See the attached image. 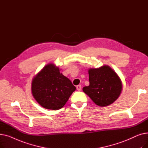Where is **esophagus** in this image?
<instances>
[{
  "instance_id": "obj_1",
  "label": "esophagus",
  "mask_w": 148,
  "mask_h": 148,
  "mask_svg": "<svg viewBox=\"0 0 148 148\" xmlns=\"http://www.w3.org/2000/svg\"><path fill=\"white\" fill-rule=\"evenodd\" d=\"M76 88H77V90L80 91V90H82V86H81V85H77V86H76Z\"/></svg>"
}]
</instances>
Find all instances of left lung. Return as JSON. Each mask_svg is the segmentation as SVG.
I'll return each mask as SVG.
<instances>
[{
	"label": "left lung",
	"mask_w": 148,
	"mask_h": 148,
	"mask_svg": "<svg viewBox=\"0 0 148 148\" xmlns=\"http://www.w3.org/2000/svg\"><path fill=\"white\" fill-rule=\"evenodd\" d=\"M89 85L83 88L97 105L104 107L112 104L119 97L122 84L119 76L107 65L88 71Z\"/></svg>",
	"instance_id": "1"
}]
</instances>
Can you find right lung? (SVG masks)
Masks as SVG:
<instances>
[{"instance_id":"add662e5","label":"right lung","mask_w":148,"mask_h":148,"mask_svg":"<svg viewBox=\"0 0 148 148\" xmlns=\"http://www.w3.org/2000/svg\"><path fill=\"white\" fill-rule=\"evenodd\" d=\"M32 93L42 107L53 110L62 108L75 87L67 77L60 73L54 64L45 65L32 82Z\"/></svg>"}]
</instances>
